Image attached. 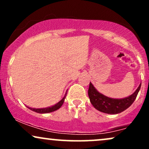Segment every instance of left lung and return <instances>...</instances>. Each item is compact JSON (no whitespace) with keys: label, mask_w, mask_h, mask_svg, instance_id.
<instances>
[{"label":"left lung","mask_w":149,"mask_h":149,"mask_svg":"<svg viewBox=\"0 0 149 149\" xmlns=\"http://www.w3.org/2000/svg\"><path fill=\"white\" fill-rule=\"evenodd\" d=\"M141 83L134 92V93L130 96L125 98L114 99L107 97L103 94L100 93L94 87L92 83H90L88 96L92 106L97 110L108 114H118L124 111L132 104L141 88Z\"/></svg>","instance_id":"1"}]
</instances>
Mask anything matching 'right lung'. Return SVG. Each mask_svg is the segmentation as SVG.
<instances>
[{"instance_id": "obj_1", "label": "right lung", "mask_w": 149, "mask_h": 149, "mask_svg": "<svg viewBox=\"0 0 149 149\" xmlns=\"http://www.w3.org/2000/svg\"><path fill=\"white\" fill-rule=\"evenodd\" d=\"M66 94H67V92L65 93L64 97H63V98L61 99V100L59 101V102H57V103L54 104V105L51 106V107H46V108H40V109L31 108V107H27V106H26V107L29 108L30 110L33 111H34V112L38 113H48L55 111H57V109H59V108H60L61 106H62V104L64 102L65 97H66Z\"/></svg>"}]
</instances>
